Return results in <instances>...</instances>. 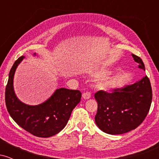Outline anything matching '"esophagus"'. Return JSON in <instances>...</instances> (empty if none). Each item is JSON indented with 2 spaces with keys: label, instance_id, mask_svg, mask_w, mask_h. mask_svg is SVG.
<instances>
[{
  "label": "esophagus",
  "instance_id": "34e87169",
  "mask_svg": "<svg viewBox=\"0 0 159 159\" xmlns=\"http://www.w3.org/2000/svg\"><path fill=\"white\" fill-rule=\"evenodd\" d=\"M90 97H91V93L89 92L84 93L82 94V98H83V99H88V98H90Z\"/></svg>",
  "mask_w": 159,
  "mask_h": 159
}]
</instances>
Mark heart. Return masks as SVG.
Masks as SVG:
<instances>
[{"mask_svg": "<svg viewBox=\"0 0 159 159\" xmlns=\"http://www.w3.org/2000/svg\"><path fill=\"white\" fill-rule=\"evenodd\" d=\"M114 84V80L112 78H105L98 82L97 87L100 90H108Z\"/></svg>", "mask_w": 159, "mask_h": 159, "instance_id": "heart-1", "label": "heart"}]
</instances>
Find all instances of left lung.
Instances as JSON below:
<instances>
[{
	"instance_id": "1",
	"label": "left lung",
	"mask_w": 159,
	"mask_h": 159,
	"mask_svg": "<svg viewBox=\"0 0 159 159\" xmlns=\"http://www.w3.org/2000/svg\"><path fill=\"white\" fill-rule=\"evenodd\" d=\"M132 55L139 68L145 70L141 58ZM94 96L98 103L96 125L107 134H120L135 129L143 123L150 108L152 91L146 75L132 85L113 89L111 93L99 90Z\"/></svg>"
}]
</instances>
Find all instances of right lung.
<instances>
[{
  "mask_svg": "<svg viewBox=\"0 0 159 159\" xmlns=\"http://www.w3.org/2000/svg\"><path fill=\"white\" fill-rule=\"evenodd\" d=\"M20 57L11 68L5 90V102L11 117L19 126L33 135L49 138L59 133L66 126L72 111L81 101V93L77 90L60 88L49 99L39 105L31 106L20 102L13 90V76L20 62Z\"/></svg>",
  "mask_w": 159,
  "mask_h": 159,
  "instance_id": "1",
  "label": "right lung"
}]
</instances>
